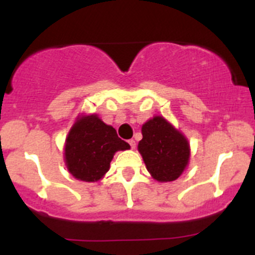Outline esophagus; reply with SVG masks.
<instances>
[{"label": "esophagus", "mask_w": 255, "mask_h": 255, "mask_svg": "<svg viewBox=\"0 0 255 255\" xmlns=\"http://www.w3.org/2000/svg\"><path fill=\"white\" fill-rule=\"evenodd\" d=\"M128 143H129L130 148H132V149H134V148H135V140H134V139H130V140H128Z\"/></svg>", "instance_id": "esophagus-1"}]
</instances>
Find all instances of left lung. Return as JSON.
I'll return each mask as SVG.
<instances>
[{
    "instance_id": "8db88e82",
    "label": "left lung",
    "mask_w": 255,
    "mask_h": 255,
    "mask_svg": "<svg viewBox=\"0 0 255 255\" xmlns=\"http://www.w3.org/2000/svg\"><path fill=\"white\" fill-rule=\"evenodd\" d=\"M143 138L138 144L146 170L160 182L174 181L186 169L190 144L185 135L161 116L142 126Z\"/></svg>"
}]
</instances>
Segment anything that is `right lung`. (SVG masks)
<instances>
[{
	"mask_svg": "<svg viewBox=\"0 0 255 255\" xmlns=\"http://www.w3.org/2000/svg\"><path fill=\"white\" fill-rule=\"evenodd\" d=\"M129 148L115 128L102 122L97 115L81 116L65 140L66 168L78 180L97 181L109 171L116 151Z\"/></svg>",
	"mask_w": 255,
	"mask_h": 255,
	"instance_id": "obj_1",
	"label": "right lung"
}]
</instances>
